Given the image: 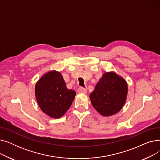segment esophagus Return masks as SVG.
<instances>
[{"label": "esophagus", "instance_id": "esophagus-1", "mask_svg": "<svg viewBox=\"0 0 160 160\" xmlns=\"http://www.w3.org/2000/svg\"><path fill=\"white\" fill-rule=\"evenodd\" d=\"M78 92L80 93H87V90L86 89L83 88L82 87H80L78 89Z\"/></svg>", "mask_w": 160, "mask_h": 160}]
</instances>
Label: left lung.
I'll list each match as a JSON object with an SVG mask.
<instances>
[{"instance_id": "left-lung-1", "label": "left lung", "mask_w": 160, "mask_h": 160, "mask_svg": "<svg viewBox=\"0 0 160 160\" xmlns=\"http://www.w3.org/2000/svg\"><path fill=\"white\" fill-rule=\"evenodd\" d=\"M128 93L126 80L114 72H106L89 95L91 104L102 116L119 112L123 107Z\"/></svg>"}]
</instances>
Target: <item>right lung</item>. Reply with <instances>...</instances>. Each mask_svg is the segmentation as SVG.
Here are the masks:
<instances>
[{
    "mask_svg": "<svg viewBox=\"0 0 160 160\" xmlns=\"http://www.w3.org/2000/svg\"><path fill=\"white\" fill-rule=\"evenodd\" d=\"M35 95L41 110L52 118L58 119L69 110L76 92L67 88L60 72L51 71L37 82Z\"/></svg>",
    "mask_w": 160,
    "mask_h": 160,
    "instance_id": "obj_1",
    "label": "right lung"
}]
</instances>
